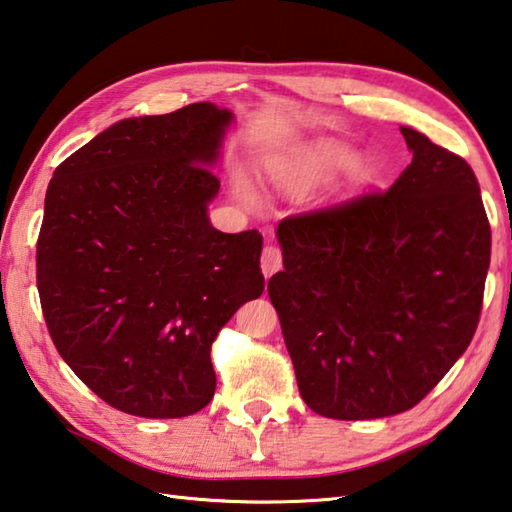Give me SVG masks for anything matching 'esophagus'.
Masks as SVG:
<instances>
[{
	"label": "esophagus",
	"instance_id": "obj_1",
	"mask_svg": "<svg viewBox=\"0 0 512 512\" xmlns=\"http://www.w3.org/2000/svg\"><path fill=\"white\" fill-rule=\"evenodd\" d=\"M282 268V250L277 246H266L262 250V271L266 277H271L273 273H277Z\"/></svg>",
	"mask_w": 512,
	"mask_h": 512
}]
</instances>
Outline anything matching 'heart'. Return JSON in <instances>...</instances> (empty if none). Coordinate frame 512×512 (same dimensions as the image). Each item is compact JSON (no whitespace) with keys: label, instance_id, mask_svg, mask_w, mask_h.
I'll return each instance as SVG.
<instances>
[{"label":"heart","instance_id":"b5f03b06","mask_svg":"<svg viewBox=\"0 0 512 512\" xmlns=\"http://www.w3.org/2000/svg\"><path fill=\"white\" fill-rule=\"evenodd\" d=\"M349 159H351L349 147L338 145V143H329V145H322L318 154H315V167H318V170H336V167L345 165ZM369 174H371V163L369 161L351 163V176L356 181H365ZM239 194L244 199H253V194H250L248 188H244V185H239Z\"/></svg>","mask_w":512,"mask_h":512}]
</instances>
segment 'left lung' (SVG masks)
<instances>
[{"instance_id":"1","label":"left lung","mask_w":512,"mask_h":512,"mask_svg":"<svg viewBox=\"0 0 512 512\" xmlns=\"http://www.w3.org/2000/svg\"><path fill=\"white\" fill-rule=\"evenodd\" d=\"M412 163L365 192L277 226L268 280L297 387L315 414L365 421L412 410L475 336L490 266L477 176L401 127Z\"/></svg>"}]
</instances>
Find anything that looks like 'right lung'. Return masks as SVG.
I'll use <instances>...</instances> for the list:
<instances>
[{"instance_id": "right-lung-1", "label": "right lung", "mask_w": 512, "mask_h": 512, "mask_svg": "<svg viewBox=\"0 0 512 512\" xmlns=\"http://www.w3.org/2000/svg\"><path fill=\"white\" fill-rule=\"evenodd\" d=\"M232 114L194 102L125 118L55 167L37 237V291L64 362L116 410L181 418L206 407L210 349L264 293L262 235L210 226Z\"/></svg>"}]
</instances>
